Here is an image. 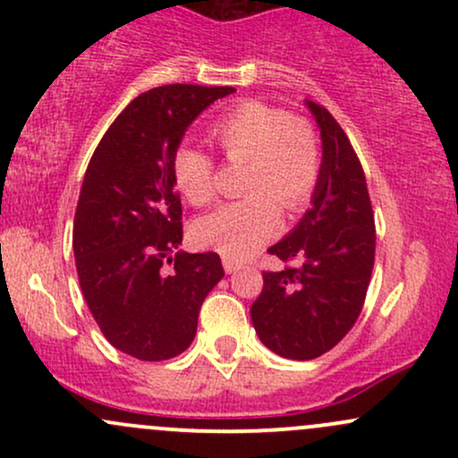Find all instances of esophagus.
Returning <instances> with one entry per match:
<instances>
[{"label":"esophagus","instance_id":"34e87169","mask_svg":"<svg viewBox=\"0 0 458 458\" xmlns=\"http://www.w3.org/2000/svg\"><path fill=\"white\" fill-rule=\"evenodd\" d=\"M224 269H225V273H236V271L243 269V265L233 259H228V256H224Z\"/></svg>","mask_w":458,"mask_h":458}]
</instances>
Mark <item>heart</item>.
Listing matches in <instances>:
<instances>
[{"label": "heart", "instance_id": "1", "mask_svg": "<svg viewBox=\"0 0 458 458\" xmlns=\"http://www.w3.org/2000/svg\"><path fill=\"white\" fill-rule=\"evenodd\" d=\"M211 135L230 161H245L250 196L204 215L193 233L202 245L245 260L280 228L282 211L306 208L318 185L320 148L306 120L262 101H245L219 115ZM178 191L196 207L215 198V161L196 144H181L172 159Z\"/></svg>", "mask_w": 458, "mask_h": 458}]
</instances>
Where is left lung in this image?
<instances>
[{
    "mask_svg": "<svg viewBox=\"0 0 458 458\" xmlns=\"http://www.w3.org/2000/svg\"><path fill=\"white\" fill-rule=\"evenodd\" d=\"M320 131L323 161L312 207L269 254L293 262L262 273L251 323L267 349L314 360L349 334L364 306L375 265V215L349 138L323 105L306 101Z\"/></svg>",
    "mask_w": 458,
    "mask_h": 458,
    "instance_id": "left-lung-1",
    "label": "left lung"
}]
</instances>
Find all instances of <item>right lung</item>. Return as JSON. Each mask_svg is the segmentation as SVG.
I'll list each match as a JSON object with an SVG mask.
<instances>
[{
	"label": "right lung",
	"mask_w": 458,
	"mask_h": 458,
	"mask_svg": "<svg viewBox=\"0 0 458 458\" xmlns=\"http://www.w3.org/2000/svg\"><path fill=\"white\" fill-rule=\"evenodd\" d=\"M228 86L170 83L133 98L98 141L79 193L72 250L105 338L141 361L181 355L224 277L215 251L187 254L172 159L189 124Z\"/></svg>",
	"instance_id": "obj_1"
}]
</instances>
